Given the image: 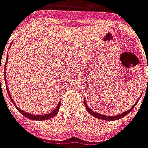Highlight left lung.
Segmentation results:
<instances>
[{
  "instance_id": "left-lung-1",
  "label": "left lung",
  "mask_w": 148,
  "mask_h": 148,
  "mask_svg": "<svg viewBox=\"0 0 148 148\" xmlns=\"http://www.w3.org/2000/svg\"><path fill=\"white\" fill-rule=\"evenodd\" d=\"M85 101H84V104H85V106H86V110L88 111V112L90 113V115H92V116H95L96 118H98V119H101V120H104V121H116V120H119V119H121V118L124 117V116H126V115L127 114V113H129L132 109H133V108L136 106V103L133 106H132V108L131 109H129L127 111L124 112H123V113H121V114L120 115H116V116H106V115H102V114H100V113H97V112H96L93 111V110H91V109L89 108V106H87L86 105V100H84Z\"/></svg>"
}]
</instances>
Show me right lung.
I'll return each mask as SVG.
<instances>
[{"label":"right lung","mask_w":148,"mask_h":148,"mask_svg":"<svg viewBox=\"0 0 148 148\" xmlns=\"http://www.w3.org/2000/svg\"><path fill=\"white\" fill-rule=\"evenodd\" d=\"M12 44V43H11ZM10 44V45H11ZM8 55H7V58H6V62H5V82H6V78H5V68H6V63H7V62H8ZM0 83H1V78H0ZM6 86H7V85H6ZM6 89H7V92H8V96H9V97H10V99H11L12 102L15 105L14 101H13V100L12 99V97L11 95H10V93H9V90H8V86L6 87ZM60 104H61V102H60V101H59V102H58V106H57V107H56V109H54V111H52L51 112H50V113H47V114H43V115H33L32 114V113H28V112H27L24 111V110H22V109H21L20 108H18L17 106H16V108L20 111V112L21 113H22V114L24 115V116H26L27 118H28V119H31V120H34V121H43V120H47V119H50V118L53 117V116H55V115L57 114L58 112V109H59V108H60Z\"/></svg>","instance_id":"obj_1"}]
</instances>
